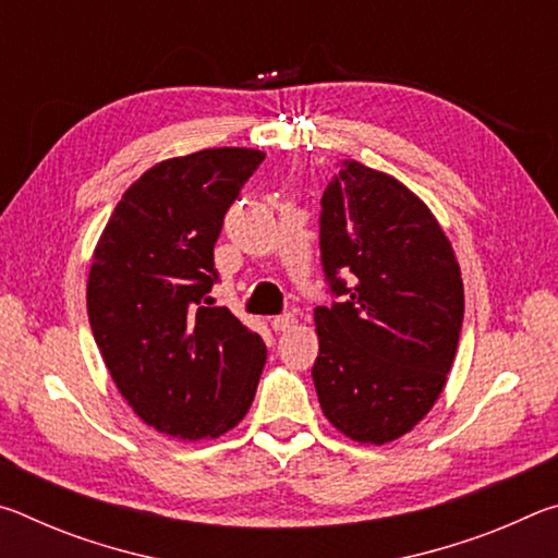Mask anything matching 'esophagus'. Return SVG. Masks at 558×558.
<instances>
[{
	"mask_svg": "<svg viewBox=\"0 0 558 558\" xmlns=\"http://www.w3.org/2000/svg\"><path fill=\"white\" fill-rule=\"evenodd\" d=\"M270 327L276 329V332H286V329L295 327V315L286 313V315H278V317H272V319H270Z\"/></svg>",
	"mask_w": 558,
	"mask_h": 558,
	"instance_id": "34e87169",
	"label": "esophagus"
}]
</instances>
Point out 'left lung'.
I'll return each mask as SVG.
<instances>
[{"instance_id": "1", "label": "left lung", "mask_w": 558, "mask_h": 558, "mask_svg": "<svg viewBox=\"0 0 558 558\" xmlns=\"http://www.w3.org/2000/svg\"><path fill=\"white\" fill-rule=\"evenodd\" d=\"M319 226L323 266L342 298L315 310L317 399L342 436L384 446L418 426L446 389L465 315L456 251L418 194L362 162H344L327 184Z\"/></svg>"}]
</instances>
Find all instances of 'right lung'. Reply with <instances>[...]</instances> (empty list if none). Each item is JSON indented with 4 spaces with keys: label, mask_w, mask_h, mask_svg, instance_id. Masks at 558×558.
I'll return each mask as SVG.
<instances>
[{
    "label": "right lung",
    "mask_w": 558,
    "mask_h": 558,
    "mask_svg": "<svg viewBox=\"0 0 558 558\" xmlns=\"http://www.w3.org/2000/svg\"><path fill=\"white\" fill-rule=\"evenodd\" d=\"M263 159L251 147L162 159L128 186L93 251V337L122 399L165 436L219 438L256 396L266 344L204 295L223 214Z\"/></svg>",
    "instance_id": "add662e5"
}]
</instances>
